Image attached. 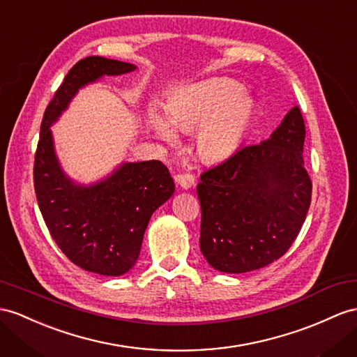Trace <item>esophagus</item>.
I'll return each mask as SVG.
<instances>
[{
    "instance_id": "34e87169",
    "label": "esophagus",
    "mask_w": 357,
    "mask_h": 357,
    "mask_svg": "<svg viewBox=\"0 0 357 357\" xmlns=\"http://www.w3.org/2000/svg\"><path fill=\"white\" fill-rule=\"evenodd\" d=\"M195 175L193 173H182V175L176 176V182L182 188H191L195 185Z\"/></svg>"
}]
</instances>
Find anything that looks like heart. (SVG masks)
<instances>
[{"instance_id":"heart-1","label":"heart","mask_w":357,"mask_h":357,"mask_svg":"<svg viewBox=\"0 0 357 357\" xmlns=\"http://www.w3.org/2000/svg\"><path fill=\"white\" fill-rule=\"evenodd\" d=\"M255 102L232 79H208L176 89L166 107L167 121L151 109L149 123L160 139L172 142L176 131L197 130L196 149L208 161L229 157L244 142L253 121Z\"/></svg>"}]
</instances>
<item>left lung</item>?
Returning <instances> with one entry per match:
<instances>
[{"mask_svg":"<svg viewBox=\"0 0 357 357\" xmlns=\"http://www.w3.org/2000/svg\"><path fill=\"white\" fill-rule=\"evenodd\" d=\"M305 121L296 105L270 139L243 146L200 175V252L223 273L283 257L305 223L312 179L303 167Z\"/></svg>","mask_w":357,"mask_h":357,"instance_id":"1","label":"left lung"}]
</instances>
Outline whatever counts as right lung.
I'll list each match as a JSON object with an SVG mask.
<instances>
[{
  "instance_id": "add662e5",
  "label": "right lung",
  "mask_w": 357,
  "mask_h": 357,
  "mask_svg": "<svg viewBox=\"0 0 357 357\" xmlns=\"http://www.w3.org/2000/svg\"><path fill=\"white\" fill-rule=\"evenodd\" d=\"M134 65L98 56L79 60L48 104L34 155V191L52 240L86 271L121 276L139 259L149 218L175 191L161 161L125 162L91 187L77 185L61 172L50 126L78 89L102 75L132 72Z\"/></svg>"
}]
</instances>
